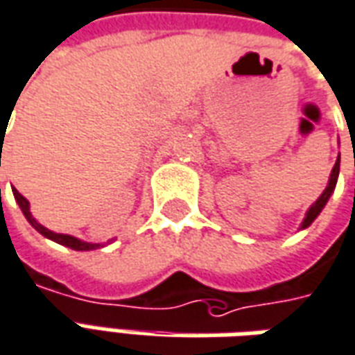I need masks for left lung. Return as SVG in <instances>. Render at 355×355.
Returning <instances> with one entry per match:
<instances>
[{"instance_id": "1", "label": "left lung", "mask_w": 355, "mask_h": 355, "mask_svg": "<svg viewBox=\"0 0 355 355\" xmlns=\"http://www.w3.org/2000/svg\"><path fill=\"white\" fill-rule=\"evenodd\" d=\"M338 171H340V155H338V159H336V163H334L333 171H331V177H329V184H327V188L323 190V194L317 198V202L307 209L306 213V219L302 220V225H300V229H307L313 220L317 219V215L323 211V207L327 205V202H329V198H331V194L334 192V186H336V180H338Z\"/></svg>"}]
</instances>
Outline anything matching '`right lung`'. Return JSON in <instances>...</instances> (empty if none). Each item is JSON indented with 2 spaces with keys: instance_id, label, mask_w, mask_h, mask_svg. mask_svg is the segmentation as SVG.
<instances>
[{
  "instance_id": "add662e5",
  "label": "right lung",
  "mask_w": 355,
  "mask_h": 355,
  "mask_svg": "<svg viewBox=\"0 0 355 355\" xmlns=\"http://www.w3.org/2000/svg\"><path fill=\"white\" fill-rule=\"evenodd\" d=\"M0 159H1V152H0ZM13 196H15V200H17V203H19V207H21V211L24 213L26 220L31 223L34 229L38 230L40 234H44V236L49 238V240H53V242H57V244H61V246L76 250V252H90V250H96V248L101 246V244H90V242H84V240H78V238L71 236V234H59V232H53V230L42 227L38 220L32 217L31 203H28V200H26L22 194H19V190H13Z\"/></svg>"
}]
</instances>
